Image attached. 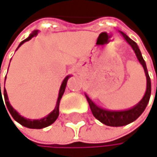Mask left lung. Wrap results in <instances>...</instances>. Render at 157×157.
Listing matches in <instances>:
<instances>
[{
    "label": "left lung",
    "mask_w": 157,
    "mask_h": 157,
    "mask_svg": "<svg viewBox=\"0 0 157 157\" xmlns=\"http://www.w3.org/2000/svg\"><path fill=\"white\" fill-rule=\"evenodd\" d=\"M120 32H121V34L124 36L126 41L133 48L140 63L142 65V67L145 71V74H146V78H147V89H146V92H145L143 98L140 100V102L138 105H136L132 109L126 110V111H119V112H110V111H105L101 108H99L96 104H94V102L86 96L87 101H88V104L90 106V109H91L93 115L98 121L103 123L104 125L110 126V127L126 126V125L129 124V123L135 121L144 112L145 108H146V106L149 102L150 96H151V80H150L149 74H148L146 64H145V61H144L142 56H141V53H140L137 44L133 40H131L128 35H126L124 32H122V31H120Z\"/></svg>",
    "instance_id": "1"
}]
</instances>
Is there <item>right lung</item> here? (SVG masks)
<instances>
[{"mask_svg": "<svg viewBox=\"0 0 157 157\" xmlns=\"http://www.w3.org/2000/svg\"><path fill=\"white\" fill-rule=\"evenodd\" d=\"M37 30H35L33 33H31V34L26 39V40H24V41H22L21 43H20V44H19V46L22 44H24L25 42H27V41H29L31 38H33L34 36H36L37 35ZM18 46V47H19ZM68 79H69V76H67L65 79H64V81L62 82V84H61V86H60V89H59V98H58V101H57V105H56V108H55V110L50 113V114H48L46 117H44V118H43V119H40V120H29V119H26V118H24V117H22L15 109H13V107L10 105V103H9V101H8V97H7V93H6V90H5V87H4V90H3V95H4V100H5V104H6V106H7V109H8V111L10 112V113H11V115H12V117L17 121V122H18L20 125H22V126H24V127H26V128H36V129H40V128H46V127H48V126H50L51 124H53V123L57 120V118L59 117V102H60V99H61V98H62V95H63V93H64V91H65V87H66V85H67V81H68ZM0 92H1V84H0ZM0 101L1 100H2V92H1V97H0ZM3 101V100H2ZM9 115V114H8Z\"/></svg>", "mask_w": 157, "mask_h": 157, "instance_id": "obj_1", "label": "right lung"}]
</instances>
